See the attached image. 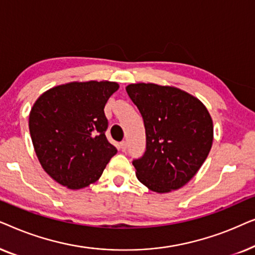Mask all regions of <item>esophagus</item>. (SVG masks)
Wrapping results in <instances>:
<instances>
[{"label":"esophagus","instance_id":"esophagus-1","mask_svg":"<svg viewBox=\"0 0 255 255\" xmlns=\"http://www.w3.org/2000/svg\"><path fill=\"white\" fill-rule=\"evenodd\" d=\"M121 148H122V151H125V149H127V141L125 140L121 141Z\"/></svg>","mask_w":255,"mask_h":255}]
</instances>
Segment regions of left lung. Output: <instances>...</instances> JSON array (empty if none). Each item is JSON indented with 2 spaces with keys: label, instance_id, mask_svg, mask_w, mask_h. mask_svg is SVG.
Returning <instances> with one entry per match:
<instances>
[{
  "label": "left lung",
  "instance_id": "obj_1",
  "mask_svg": "<svg viewBox=\"0 0 255 255\" xmlns=\"http://www.w3.org/2000/svg\"><path fill=\"white\" fill-rule=\"evenodd\" d=\"M144 120L146 151L132 161L135 175L155 193L183 187L207 159L214 139L210 114L183 90L154 83L127 87Z\"/></svg>",
  "mask_w": 255,
  "mask_h": 255
}]
</instances>
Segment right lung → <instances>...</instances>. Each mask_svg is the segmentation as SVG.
Instances as JSON below:
<instances>
[{"label":"right lung","mask_w":255,"mask_h":255,"mask_svg":"<svg viewBox=\"0 0 255 255\" xmlns=\"http://www.w3.org/2000/svg\"><path fill=\"white\" fill-rule=\"evenodd\" d=\"M120 88L110 81L71 82L48 89L29 116L32 144L41 167L69 189L96 182L117 153L106 137L104 107Z\"/></svg>","instance_id":"1"}]
</instances>
